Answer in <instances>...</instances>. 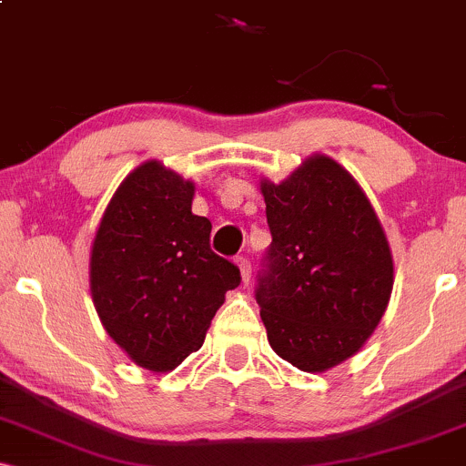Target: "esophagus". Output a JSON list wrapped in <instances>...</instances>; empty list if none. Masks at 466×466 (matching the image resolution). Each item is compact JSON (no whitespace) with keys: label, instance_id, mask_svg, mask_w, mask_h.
Wrapping results in <instances>:
<instances>
[{"label":"esophagus","instance_id":"esophagus-1","mask_svg":"<svg viewBox=\"0 0 466 466\" xmlns=\"http://www.w3.org/2000/svg\"><path fill=\"white\" fill-rule=\"evenodd\" d=\"M237 265L240 269V278H243V282H249V278H251V263H249V260L245 258V256H238Z\"/></svg>","mask_w":466,"mask_h":466}]
</instances>
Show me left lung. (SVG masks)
<instances>
[{
    "mask_svg": "<svg viewBox=\"0 0 466 466\" xmlns=\"http://www.w3.org/2000/svg\"><path fill=\"white\" fill-rule=\"evenodd\" d=\"M271 245L256 302L267 339L304 372L346 361L390 302L394 263L381 223L352 175L313 155L282 184L260 181Z\"/></svg>",
    "mask_w": 466,
    "mask_h": 466,
    "instance_id": "8db88e82",
    "label": "left lung"
}]
</instances>
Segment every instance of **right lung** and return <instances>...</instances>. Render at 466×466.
I'll list each match as a JSON object with an SVG mask.
<instances>
[{"label":"right lung","mask_w":466,"mask_h":466,"mask_svg":"<svg viewBox=\"0 0 466 466\" xmlns=\"http://www.w3.org/2000/svg\"><path fill=\"white\" fill-rule=\"evenodd\" d=\"M192 181L137 166L111 197L89 260L94 307L137 366L177 368L199 350L240 271L210 249L212 223L192 215Z\"/></svg>","instance_id":"obj_1"}]
</instances>
